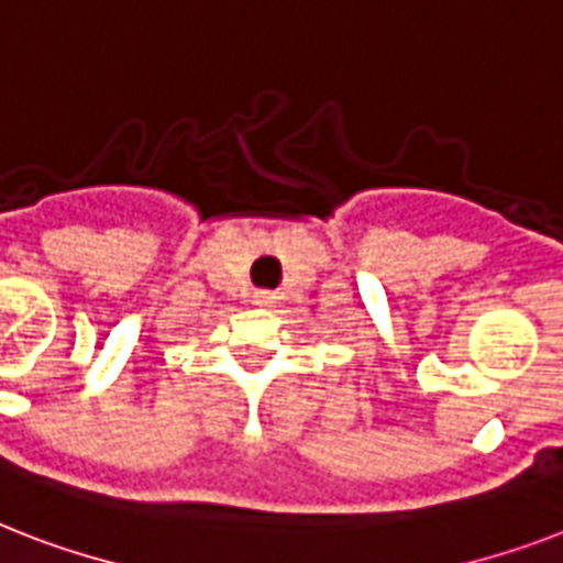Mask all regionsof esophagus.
Masks as SVG:
<instances>
[{
	"instance_id": "1",
	"label": "esophagus",
	"mask_w": 563,
	"mask_h": 563,
	"mask_svg": "<svg viewBox=\"0 0 563 563\" xmlns=\"http://www.w3.org/2000/svg\"><path fill=\"white\" fill-rule=\"evenodd\" d=\"M254 298H256V303H260V307H272L274 300H277V295H274V291L263 289V291H256Z\"/></svg>"
}]
</instances>
